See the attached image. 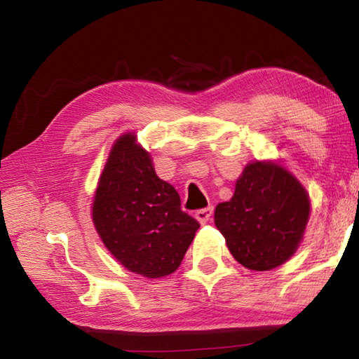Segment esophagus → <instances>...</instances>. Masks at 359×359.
I'll return each mask as SVG.
<instances>
[{
  "label": "esophagus",
  "instance_id": "obj_1",
  "mask_svg": "<svg viewBox=\"0 0 359 359\" xmlns=\"http://www.w3.org/2000/svg\"><path fill=\"white\" fill-rule=\"evenodd\" d=\"M212 214H214V208H212V205H209V208L199 209V210L194 212V217H196V220H198L199 223L204 224V223H208V222L210 220Z\"/></svg>",
  "mask_w": 359,
  "mask_h": 359
}]
</instances>
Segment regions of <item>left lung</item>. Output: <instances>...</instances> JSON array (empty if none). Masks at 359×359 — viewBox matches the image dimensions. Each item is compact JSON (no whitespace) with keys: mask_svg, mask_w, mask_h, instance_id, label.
<instances>
[{"mask_svg":"<svg viewBox=\"0 0 359 359\" xmlns=\"http://www.w3.org/2000/svg\"><path fill=\"white\" fill-rule=\"evenodd\" d=\"M311 201L293 174L272 161L247 165L233 198L215 208V226L236 261L269 271L293 257L302 241Z\"/></svg>","mask_w":359,"mask_h":359,"instance_id":"8db88e82","label":"left lung"}]
</instances>
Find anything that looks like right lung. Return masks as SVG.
I'll return each instance as SVG.
<instances>
[{
	"label": "right lung",
	"instance_id": "add662e5",
	"mask_svg": "<svg viewBox=\"0 0 359 359\" xmlns=\"http://www.w3.org/2000/svg\"><path fill=\"white\" fill-rule=\"evenodd\" d=\"M92 218L115 259L147 278L172 274L199 228L182 210L175 188L158 177L149 151L131 133L114 142L96 188Z\"/></svg>",
	"mask_w": 359,
	"mask_h": 359
}]
</instances>
